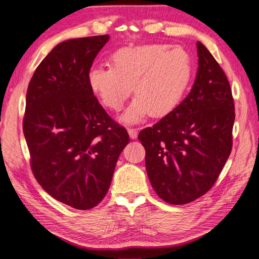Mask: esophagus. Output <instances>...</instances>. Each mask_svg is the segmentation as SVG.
Masks as SVG:
<instances>
[{"mask_svg": "<svg viewBox=\"0 0 259 259\" xmlns=\"http://www.w3.org/2000/svg\"><path fill=\"white\" fill-rule=\"evenodd\" d=\"M127 132H128L131 139H137L138 138V130L137 128H128L127 130Z\"/></svg>", "mask_w": 259, "mask_h": 259, "instance_id": "1", "label": "esophagus"}]
</instances>
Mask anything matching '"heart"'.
Instances as JSON below:
<instances>
[{
  "label": "heart",
  "instance_id": "heart-1",
  "mask_svg": "<svg viewBox=\"0 0 259 259\" xmlns=\"http://www.w3.org/2000/svg\"><path fill=\"white\" fill-rule=\"evenodd\" d=\"M111 63L91 68L88 83L104 106L115 111L124 106L133 86L137 99L121 116L125 122H138L148 112L162 117L173 111L193 74L191 56L179 45L124 47L112 53Z\"/></svg>",
  "mask_w": 259,
  "mask_h": 259
}]
</instances>
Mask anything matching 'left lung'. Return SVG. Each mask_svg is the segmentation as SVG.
I'll return each mask as SVG.
<instances>
[{
    "label": "left lung",
    "instance_id": "obj_1",
    "mask_svg": "<svg viewBox=\"0 0 259 259\" xmlns=\"http://www.w3.org/2000/svg\"><path fill=\"white\" fill-rule=\"evenodd\" d=\"M198 71L190 93L173 111L139 134L146 168L162 200L184 205L215 184L232 150L234 102L223 69L197 43Z\"/></svg>",
    "mask_w": 259,
    "mask_h": 259
}]
</instances>
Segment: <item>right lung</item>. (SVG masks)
<instances>
[{"label": "right lung", "mask_w": 259, "mask_h": 259, "mask_svg": "<svg viewBox=\"0 0 259 259\" xmlns=\"http://www.w3.org/2000/svg\"><path fill=\"white\" fill-rule=\"evenodd\" d=\"M108 40L101 35L59 43L36 68L26 95L22 127L35 179L50 196L80 210L106 196L130 142L88 83Z\"/></svg>", "instance_id": "obj_1"}]
</instances>
